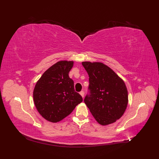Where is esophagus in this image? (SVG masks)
Returning a JSON list of instances; mask_svg holds the SVG:
<instances>
[{
	"label": "esophagus",
	"instance_id": "obj_1",
	"mask_svg": "<svg viewBox=\"0 0 159 159\" xmlns=\"http://www.w3.org/2000/svg\"><path fill=\"white\" fill-rule=\"evenodd\" d=\"M80 94L81 95V97H82V98L84 97V91H81L80 92Z\"/></svg>",
	"mask_w": 159,
	"mask_h": 159
}]
</instances>
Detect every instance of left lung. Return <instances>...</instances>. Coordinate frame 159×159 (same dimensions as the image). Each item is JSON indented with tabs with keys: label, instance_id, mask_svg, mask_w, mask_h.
Listing matches in <instances>:
<instances>
[{
	"label": "left lung",
	"instance_id": "left-lung-1",
	"mask_svg": "<svg viewBox=\"0 0 159 159\" xmlns=\"http://www.w3.org/2000/svg\"><path fill=\"white\" fill-rule=\"evenodd\" d=\"M89 75V94L84 102L100 125H107L120 119L128 104V92L121 78L101 62L83 61Z\"/></svg>",
	"mask_w": 159,
	"mask_h": 159
}]
</instances>
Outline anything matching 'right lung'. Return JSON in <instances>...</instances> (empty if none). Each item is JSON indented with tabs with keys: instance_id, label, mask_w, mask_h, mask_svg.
Returning a JSON list of instances; mask_svg holds the SVG:
<instances>
[{
	"instance_id": "add662e5",
	"label": "right lung",
	"mask_w": 159,
	"mask_h": 159,
	"mask_svg": "<svg viewBox=\"0 0 159 159\" xmlns=\"http://www.w3.org/2000/svg\"><path fill=\"white\" fill-rule=\"evenodd\" d=\"M73 61H60L48 69L37 81L33 98L38 111L47 121L56 123L69 115L83 101L68 75Z\"/></svg>"
}]
</instances>
